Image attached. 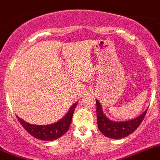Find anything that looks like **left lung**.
Returning <instances> with one entry per match:
<instances>
[{
    "label": "left lung",
    "instance_id": "obj_1",
    "mask_svg": "<svg viewBox=\"0 0 160 160\" xmlns=\"http://www.w3.org/2000/svg\"><path fill=\"white\" fill-rule=\"evenodd\" d=\"M96 100V115L98 128L104 136L110 138L120 139L133 133L140 125L146 116L147 110L133 120L126 121H113L103 114V109L99 101Z\"/></svg>",
    "mask_w": 160,
    "mask_h": 160
}]
</instances>
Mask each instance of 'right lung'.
<instances>
[{"label": "right lung", "instance_id": "add662e5", "mask_svg": "<svg viewBox=\"0 0 160 160\" xmlns=\"http://www.w3.org/2000/svg\"><path fill=\"white\" fill-rule=\"evenodd\" d=\"M76 106H77V103H75L71 106L67 114L62 119L51 125H32V124L26 122L22 119L19 118L18 116L17 117L20 124L31 136L42 141H53L61 138L69 130L71 121H72V117H73Z\"/></svg>", "mask_w": 160, "mask_h": 160}]
</instances>
